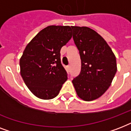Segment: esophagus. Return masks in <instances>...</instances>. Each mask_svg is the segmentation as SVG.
I'll return each instance as SVG.
<instances>
[{
    "label": "esophagus",
    "mask_w": 131,
    "mask_h": 131,
    "mask_svg": "<svg viewBox=\"0 0 131 131\" xmlns=\"http://www.w3.org/2000/svg\"><path fill=\"white\" fill-rule=\"evenodd\" d=\"M67 67V69L68 70H69L70 69V67H70V65H68Z\"/></svg>",
    "instance_id": "34e87169"
}]
</instances>
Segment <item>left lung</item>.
Listing matches in <instances>:
<instances>
[{"instance_id":"obj_1","label":"left lung","mask_w":131,"mask_h":131,"mask_svg":"<svg viewBox=\"0 0 131 131\" xmlns=\"http://www.w3.org/2000/svg\"><path fill=\"white\" fill-rule=\"evenodd\" d=\"M71 28L82 63L80 75L72 83L81 99L93 101L101 96L112 84L117 71L116 56L95 30L86 26Z\"/></svg>"}]
</instances>
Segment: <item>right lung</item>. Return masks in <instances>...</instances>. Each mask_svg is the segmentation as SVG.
<instances>
[{
  "label": "right lung",
  "mask_w": 131,
  "mask_h": 131,
  "mask_svg": "<svg viewBox=\"0 0 131 131\" xmlns=\"http://www.w3.org/2000/svg\"><path fill=\"white\" fill-rule=\"evenodd\" d=\"M71 37L69 26H49L26 45L19 60L20 74L37 97L43 100L55 98L67 80L60 51Z\"/></svg>",
  "instance_id": "obj_1"
}]
</instances>
